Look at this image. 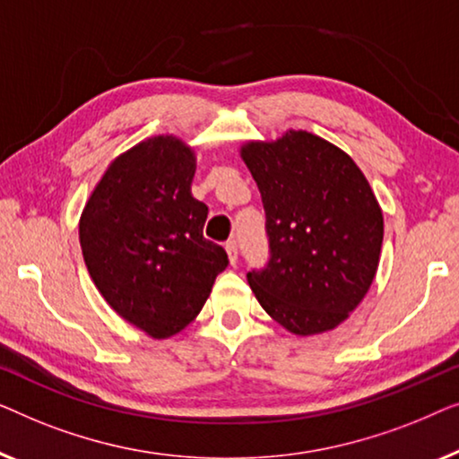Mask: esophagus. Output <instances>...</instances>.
I'll return each mask as SVG.
<instances>
[{
    "instance_id": "1",
    "label": "esophagus",
    "mask_w": 459,
    "mask_h": 459,
    "mask_svg": "<svg viewBox=\"0 0 459 459\" xmlns=\"http://www.w3.org/2000/svg\"><path fill=\"white\" fill-rule=\"evenodd\" d=\"M227 254H229V262H230V266H237V262H238V249H237V243L235 241H229L227 243Z\"/></svg>"
}]
</instances>
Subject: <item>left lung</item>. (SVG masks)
<instances>
[{"label":"left lung","instance_id":"left-lung-1","mask_svg":"<svg viewBox=\"0 0 459 459\" xmlns=\"http://www.w3.org/2000/svg\"><path fill=\"white\" fill-rule=\"evenodd\" d=\"M262 193L270 262L247 282L270 318L297 337L337 328L377 276L385 221L350 153L307 131L245 141Z\"/></svg>","mask_w":459,"mask_h":459}]
</instances>
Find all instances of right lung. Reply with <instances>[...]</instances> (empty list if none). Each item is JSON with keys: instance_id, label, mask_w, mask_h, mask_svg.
<instances>
[{"instance_id": "add662e5", "label": "right lung", "mask_w": 459, "mask_h": 459, "mask_svg": "<svg viewBox=\"0 0 459 459\" xmlns=\"http://www.w3.org/2000/svg\"><path fill=\"white\" fill-rule=\"evenodd\" d=\"M197 158L174 134L116 156L79 221L82 260L103 299L152 339L191 325L208 301L227 251L205 241L208 208L193 197Z\"/></svg>"}]
</instances>
